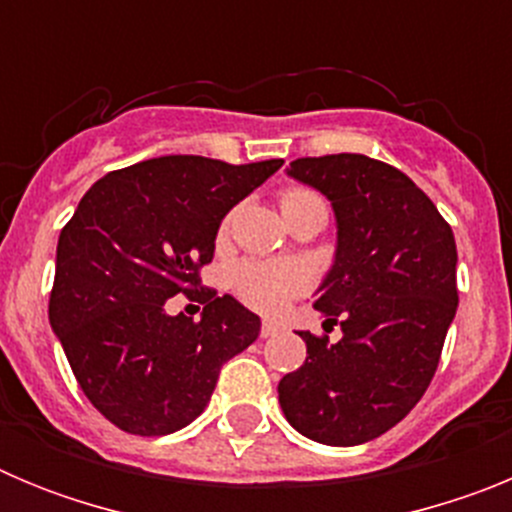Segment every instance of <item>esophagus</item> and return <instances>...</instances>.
Wrapping results in <instances>:
<instances>
[{"label": "esophagus", "instance_id": "1", "mask_svg": "<svg viewBox=\"0 0 512 512\" xmlns=\"http://www.w3.org/2000/svg\"><path fill=\"white\" fill-rule=\"evenodd\" d=\"M284 325L277 323V320H264L261 323V338H271V336H277V333H282Z\"/></svg>", "mask_w": 512, "mask_h": 512}]
</instances>
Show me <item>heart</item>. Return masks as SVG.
Returning <instances> with one entry per match:
<instances>
[{
    "label": "heart",
    "mask_w": 512,
    "mask_h": 512,
    "mask_svg": "<svg viewBox=\"0 0 512 512\" xmlns=\"http://www.w3.org/2000/svg\"><path fill=\"white\" fill-rule=\"evenodd\" d=\"M318 194L307 189H287L279 197V207L300 205L302 200H310ZM307 274L295 264H271V261H241L230 269V287L246 305L256 307L261 312H279L302 295L307 289Z\"/></svg>",
    "instance_id": "heart-1"
}]
</instances>
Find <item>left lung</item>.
I'll list each match as a JSON object with an SVG mask.
<instances>
[{"label":"left lung","instance_id":"1","mask_svg":"<svg viewBox=\"0 0 512 512\" xmlns=\"http://www.w3.org/2000/svg\"><path fill=\"white\" fill-rule=\"evenodd\" d=\"M287 174L336 212V261L315 310L343 336L300 330L307 359L282 377L279 405L302 436L359 446L400 423L436 374L459 305L454 233L410 176L377 158H297Z\"/></svg>","mask_w":512,"mask_h":512}]
</instances>
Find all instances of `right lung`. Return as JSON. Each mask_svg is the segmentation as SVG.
<instances>
[{
    "label": "right lung",
    "mask_w": 512,
    "mask_h": 512,
    "mask_svg": "<svg viewBox=\"0 0 512 512\" xmlns=\"http://www.w3.org/2000/svg\"><path fill=\"white\" fill-rule=\"evenodd\" d=\"M282 164L148 158L102 176L63 225L48 320L84 395L120 431L192 423L225 361L259 338V315L202 287L200 269L223 217ZM179 291L206 305L200 324L163 310Z\"/></svg>",
    "instance_id": "1"
}]
</instances>
